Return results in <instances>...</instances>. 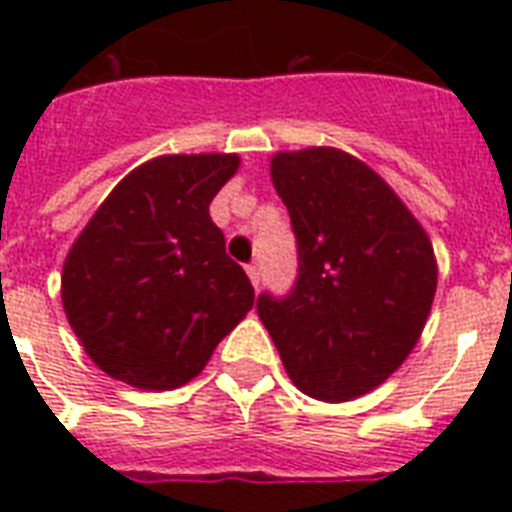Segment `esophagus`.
Here are the masks:
<instances>
[{
    "label": "esophagus",
    "mask_w": 512,
    "mask_h": 512,
    "mask_svg": "<svg viewBox=\"0 0 512 512\" xmlns=\"http://www.w3.org/2000/svg\"><path fill=\"white\" fill-rule=\"evenodd\" d=\"M247 276H249V281H252V287H260V265L257 263H249L247 265Z\"/></svg>",
    "instance_id": "34e87169"
}]
</instances>
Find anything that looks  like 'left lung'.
<instances>
[{
  "label": "left lung",
  "instance_id": "left-lung-1",
  "mask_svg": "<svg viewBox=\"0 0 512 512\" xmlns=\"http://www.w3.org/2000/svg\"><path fill=\"white\" fill-rule=\"evenodd\" d=\"M271 180L297 236L287 297H257V316L289 380L340 404L404 364L436 297L428 233L396 191L340 148L279 151Z\"/></svg>",
  "mask_w": 512,
  "mask_h": 512
}]
</instances>
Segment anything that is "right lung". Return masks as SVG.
<instances>
[{
    "instance_id": "obj_1",
    "label": "right lung",
    "mask_w": 512,
    "mask_h": 512,
    "mask_svg": "<svg viewBox=\"0 0 512 512\" xmlns=\"http://www.w3.org/2000/svg\"><path fill=\"white\" fill-rule=\"evenodd\" d=\"M239 162L170 154L140 164L68 249L63 311L108 377L140 390L180 388L252 311L255 289L209 217Z\"/></svg>"
}]
</instances>
